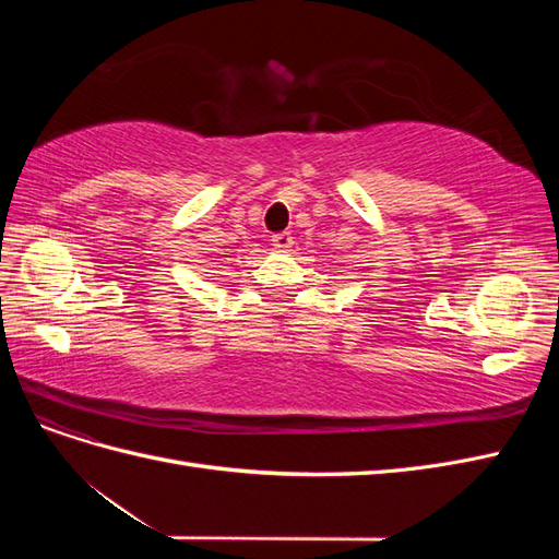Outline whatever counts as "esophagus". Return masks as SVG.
<instances>
[{
    "label": "esophagus",
    "instance_id": "obj_1",
    "mask_svg": "<svg viewBox=\"0 0 559 559\" xmlns=\"http://www.w3.org/2000/svg\"><path fill=\"white\" fill-rule=\"evenodd\" d=\"M292 245H294L292 233H277V235H273V247H275V249L286 251Z\"/></svg>",
    "mask_w": 559,
    "mask_h": 559
}]
</instances>
